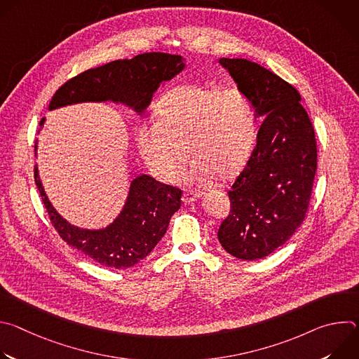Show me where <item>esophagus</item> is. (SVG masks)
Returning <instances> with one entry per match:
<instances>
[{
    "mask_svg": "<svg viewBox=\"0 0 359 359\" xmlns=\"http://www.w3.org/2000/svg\"><path fill=\"white\" fill-rule=\"evenodd\" d=\"M200 196H201V191H197V190H187V191L183 193V198H182V200H183L186 204H190V203L196 201Z\"/></svg>",
    "mask_w": 359,
    "mask_h": 359,
    "instance_id": "34e87169",
    "label": "esophagus"
}]
</instances>
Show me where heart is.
<instances>
[{
  "label": "heart",
  "instance_id": "heart-1",
  "mask_svg": "<svg viewBox=\"0 0 359 359\" xmlns=\"http://www.w3.org/2000/svg\"><path fill=\"white\" fill-rule=\"evenodd\" d=\"M257 135L254 105L236 88L186 83L165 95L155 122L136 129V142L147 166L163 180H173L193 159L189 177L222 180L245 163Z\"/></svg>",
  "mask_w": 359,
  "mask_h": 359
}]
</instances>
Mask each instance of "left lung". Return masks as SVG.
<instances>
[{"instance_id":"left-lung-1","label":"left lung","mask_w":359,"mask_h":359,"mask_svg":"<svg viewBox=\"0 0 359 359\" xmlns=\"http://www.w3.org/2000/svg\"><path fill=\"white\" fill-rule=\"evenodd\" d=\"M219 62L264 121L257 146L229 190L231 209L217 237L236 259L259 260L285 244L304 222L317 170L316 133L292 85L243 58Z\"/></svg>"}]
</instances>
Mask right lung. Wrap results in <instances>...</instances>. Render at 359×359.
Wrapping results in <instances>:
<instances>
[{
  "label": "right lung",
  "mask_w": 359,
  "mask_h": 359,
  "mask_svg": "<svg viewBox=\"0 0 359 359\" xmlns=\"http://www.w3.org/2000/svg\"><path fill=\"white\" fill-rule=\"evenodd\" d=\"M183 61L180 55L146 53L132 60H118L88 69L55 92L49 102V111L81 102L111 100L140 115L161 83L183 71ZM43 122L45 118L39 126ZM34 179L50 223L61 238L100 266L111 269H129L143 260L162 240L170 217L182 204L180 189L140 175L132 180L125 206L114 223L100 230L79 229L68 223L50 204L36 166Z\"/></svg>",
  "instance_id": "right-lung-1"
}]
</instances>
